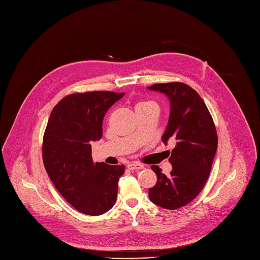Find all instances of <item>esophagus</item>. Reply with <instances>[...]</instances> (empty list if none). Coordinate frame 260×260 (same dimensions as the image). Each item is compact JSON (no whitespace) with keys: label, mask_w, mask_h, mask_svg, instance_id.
I'll use <instances>...</instances> for the list:
<instances>
[{"label":"esophagus","mask_w":260,"mask_h":260,"mask_svg":"<svg viewBox=\"0 0 260 260\" xmlns=\"http://www.w3.org/2000/svg\"><path fill=\"white\" fill-rule=\"evenodd\" d=\"M128 169L131 171H139V170L145 169V167L142 165H138V164H129Z\"/></svg>","instance_id":"obj_1"}]
</instances>
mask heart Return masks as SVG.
<instances>
[{"instance_id": "1", "label": "heart", "mask_w": 260, "mask_h": 260, "mask_svg": "<svg viewBox=\"0 0 260 260\" xmlns=\"http://www.w3.org/2000/svg\"><path fill=\"white\" fill-rule=\"evenodd\" d=\"M150 105H155L153 102L150 101H143V102H139L136 104L135 108H141V107H145V106H150Z\"/></svg>"}]
</instances>
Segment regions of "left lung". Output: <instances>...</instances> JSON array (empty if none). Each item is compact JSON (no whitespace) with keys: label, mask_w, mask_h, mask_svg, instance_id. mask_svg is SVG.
I'll list each match as a JSON object with an SVG mask.
<instances>
[{"label":"left lung","mask_w":260,"mask_h":260,"mask_svg":"<svg viewBox=\"0 0 260 260\" xmlns=\"http://www.w3.org/2000/svg\"><path fill=\"white\" fill-rule=\"evenodd\" d=\"M148 89L170 100V117L161 139L165 145L176 142L169 158L171 174L166 176L158 166L151 167L157 182L149 189V198L159 207L178 209L190 203L207 181L217 148L215 127L202 98L190 86L171 82Z\"/></svg>","instance_id":"obj_1"}]
</instances>
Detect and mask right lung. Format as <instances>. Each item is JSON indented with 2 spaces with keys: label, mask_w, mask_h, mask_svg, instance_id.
Instances as JSON below:
<instances>
[{
  "label": "right lung",
  "mask_w": 260,
  "mask_h": 260,
  "mask_svg": "<svg viewBox=\"0 0 260 260\" xmlns=\"http://www.w3.org/2000/svg\"><path fill=\"white\" fill-rule=\"evenodd\" d=\"M125 92L91 91L63 98L51 112L44 135L43 160L53 184L78 211L107 212L115 204L125 167L93 162L91 143L103 135L107 110Z\"/></svg>",
  "instance_id": "1"
}]
</instances>
